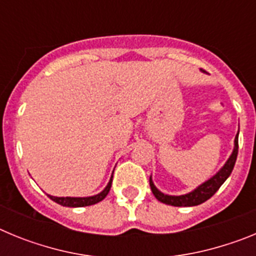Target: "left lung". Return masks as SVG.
Masks as SVG:
<instances>
[{
    "label": "left lung",
    "mask_w": 256,
    "mask_h": 256,
    "mask_svg": "<svg viewBox=\"0 0 256 256\" xmlns=\"http://www.w3.org/2000/svg\"><path fill=\"white\" fill-rule=\"evenodd\" d=\"M237 154H238V133L236 134L234 138V148L226 164L220 168V170L216 174H214L210 180H205L204 183H201L200 186L196 187L194 191L188 192L186 195L180 196H172V195H165L162 191L156 188L155 184L152 182V178L150 177V187L152 191L154 196H155L160 202L166 205H172V206H196L206 200H209L214 194L219 190V187L226 182L228 177L230 176L232 170H234V162L237 159Z\"/></svg>",
    "instance_id": "8db88e82"
}]
</instances>
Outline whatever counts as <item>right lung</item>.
<instances>
[{
  "label": "right lung",
  "mask_w": 256,
  "mask_h": 256,
  "mask_svg": "<svg viewBox=\"0 0 256 256\" xmlns=\"http://www.w3.org/2000/svg\"><path fill=\"white\" fill-rule=\"evenodd\" d=\"M114 173V172H112ZM112 176L108 180V186L100 192V194H97L94 196H88V198H56V196H51L47 195L52 201H55L58 204L62 205V206H69V208H82V206H90V205L97 204V202H100L102 201L104 198L108 196V191L112 188Z\"/></svg>",
  "instance_id": "1"
}]
</instances>
